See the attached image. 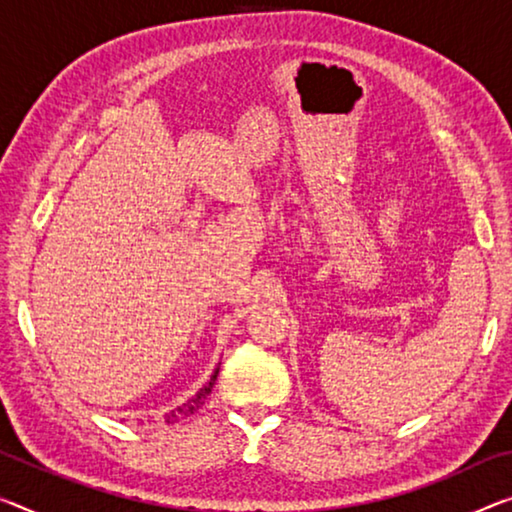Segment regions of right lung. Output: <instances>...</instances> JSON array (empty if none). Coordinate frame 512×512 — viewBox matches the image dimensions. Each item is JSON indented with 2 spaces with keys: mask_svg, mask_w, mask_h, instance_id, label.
I'll list each match as a JSON object with an SVG mask.
<instances>
[{
  "mask_svg": "<svg viewBox=\"0 0 512 512\" xmlns=\"http://www.w3.org/2000/svg\"><path fill=\"white\" fill-rule=\"evenodd\" d=\"M217 373H219V368H215V373L210 375V380H208L206 384H203V387H201L199 391H196L190 400H185L183 405L176 407V410H171L167 416H164V421H167V423H176V421L180 419V416H192L196 410H201L203 403H206V398L210 396L212 387H215Z\"/></svg>",
  "mask_w": 512,
  "mask_h": 512,
  "instance_id": "obj_1",
  "label": "right lung"
}]
</instances>
